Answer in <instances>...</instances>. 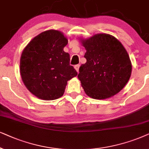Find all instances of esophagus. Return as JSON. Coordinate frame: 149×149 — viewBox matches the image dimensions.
<instances>
[{
  "label": "esophagus",
  "mask_w": 149,
  "mask_h": 149,
  "mask_svg": "<svg viewBox=\"0 0 149 149\" xmlns=\"http://www.w3.org/2000/svg\"><path fill=\"white\" fill-rule=\"evenodd\" d=\"M74 68H75V69H76V70L77 71V72H78V71H79V68H80V65H75Z\"/></svg>",
  "instance_id": "34e87169"
}]
</instances>
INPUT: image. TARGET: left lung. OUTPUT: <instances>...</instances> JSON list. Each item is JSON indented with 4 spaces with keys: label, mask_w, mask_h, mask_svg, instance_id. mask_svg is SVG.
Wrapping results in <instances>:
<instances>
[{
    "label": "left lung",
    "mask_w": 149,
    "mask_h": 149,
    "mask_svg": "<svg viewBox=\"0 0 149 149\" xmlns=\"http://www.w3.org/2000/svg\"><path fill=\"white\" fill-rule=\"evenodd\" d=\"M86 62L79 69L78 78L86 94L105 100L119 93L130 80L132 63L127 52L116 37L100 33L81 39Z\"/></svg>",
    "instance_id": "1"
}]
</instances>
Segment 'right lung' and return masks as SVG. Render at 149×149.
<instances>
[{
	"label": "right lung",
	"instance_id": "right-lung-1",
	"mask_svg": "<svg viewBox=\"0 0 149 149\" xmlns=\"http://www.w3.org/2000/svg\"><path fill=\"white\" fill-rule=\"evenodd\" d=\"M68 40L62 32L48 30L35 37L23 49L19 71L26 88L37 98L54 100L64 94L67 81L78 73L63 50Z\"/></svg>",
	"mask_w": 149,
	"mask_h": 149
}]
</instances>
